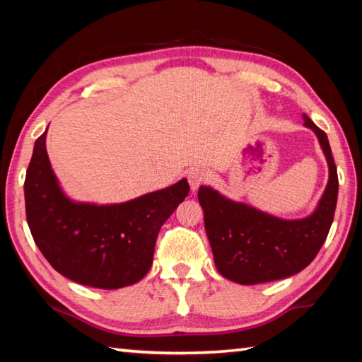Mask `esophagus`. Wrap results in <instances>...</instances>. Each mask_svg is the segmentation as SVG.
Here are the masks:
<instances>
[{
  "mask_svg": "<svg viewBox=\"0 0 362 362\" xmlns=\"http://www.w3.org/2000/svg\"><path fill=\"white\" fill-rule=\"evenodd\" d=\"M207 180V173L204 169H194L188 173V182L193 192H196Z\"/></svg>",
  "mask_w": 362,
  "mask_h": 362,
  "instance_id": "esophagus-1",
  "label": "esophagus"
}]
</instances>
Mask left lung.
Segmentation results:
<instances>
[{
  "instance_id": "left-lung-1",
  "label": "left lung",
  "mask_w": 362,
  "mask_h": 362,
  "mask_svg": "<svg viewBox=\"0 0 362 362\" xmlns=\"http://www.w3.org/2000/svg\"><path fill=\"white\" fill-rule=\"evenodd\" d=\"M303 121L316 134L329 166L327 187L308 217L279 218L225 198L211 187H199L214 262L226 279L250 286L289 278L308 267L326 241L334 222L339 177L326 132L306 115Z\"/></svg>"
}]
</instances>
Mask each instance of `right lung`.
<instances>
[{
    "instance_id": "add662e5",
    "label": "right lung",
    "mask_w": 362,
    "mask_h": 362,
    "mask_svg": "<svg viewBox=\"0 0 362 362\" xmlns=\"http://www.w3.org/2000/svg\"><path fill=\"white\" fill-rule=\"evenodd\" d=\"M46 132L36 139L25 175V211L41 254L62 276L97 289L139 283L153 263L158 233L188 196L182 179L119 204L76 203L49 163Z\"/></svg>"
}]
</instances>
